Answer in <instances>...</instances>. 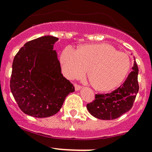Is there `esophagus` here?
I'll use <instances>...</instances> for the list:
<instances>
[{
	"mask_svg": "<svg viewBox=\"0 0 152 152\" xmlns=\"http://www.w3.org/2000/svg\"><path fill=\"white\" fill-rule=\"evenodd\" d=\"M75 91H79L80 89L82 88V86L77 84H75Z\"/></svg>",
	"mask_w": 152,
	"mask_h": 152,
	"instance_id": "1",
	"label": "esophagus"
}]
</instances>
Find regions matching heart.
I'll list each match as a JSON object with an SVG mask.
<instances>
[{
    "instance_id": "obj_1",
    "label": "heart",
    "mask_w": 152,
    "mask_h": 152,
    "mask_svg": "<svg viewBox=\"0 0 152 152\" xmlns=\"http://www.w3.org/2000/svg\"><path fill=\"white\" fill-rule=\"evenodd\" d=\"M64 75L69 79L89 76L97 88L109 91L121 83L130 68L126 53L117 51L109 44L86 45L80 49L68 45L61 56Z\"/></svg>"
}]
</instances>
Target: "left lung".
<instances>
[{
    "mask_svg": "<svg viewBox=\"0 0 152 152\" xmlns=\"http://www.w3.org/2000/svg\"><path fill=\"white\" fill-rule=\"evenodd\" d=\"M125 83L109 94H96L95 100L87 104L88 112L100 120H115L133 107L139 90L138 68L135 61Z\"/></svg>",
    "mask_w": 152,
    "mask_h": 152,
    "instance_id": "1",
    "label": "left lung"
}]
</instances>
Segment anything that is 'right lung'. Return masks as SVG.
Returning a JSON list of instances; mask_svg holds the SVG:
<instances>
[{
  "instance_id": "1",
  "label": "right lung",
  "mask_w": 152,
  "mask_h": 152,
  "mask_svg": "<svg viewBox=\"0 0 152 152\" xmlns=\"http://www.w3.org/2000/svg\"><path fill=\"white\" fill-rule=\"evenodd\" d=\"M56 37L43 36L30 40L14 56L10 88L24 113L35 117L56 114L65 99L75 91L72 83L61 74L53 44Z\"/></svg>"
}]
</instances>
